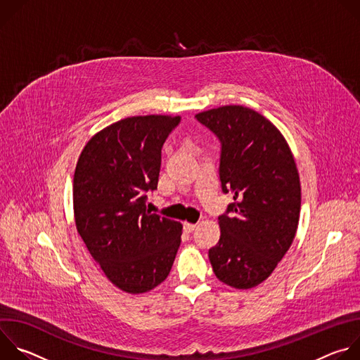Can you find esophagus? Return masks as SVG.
Instances as JSON below:
<instances>
[{"instance_id":"1","label":"esophagus","mask_w":360,"mask_h":360,"mask_svg":"<svg viewBox=\"0 0 360 360\" xmlns=\"http://www.w3.org/2000/svg\"><path fill=\"white\" fill-rule=\"evenodd\" d=\"M195 228H196V224H189V222H184V231H185L186 233H191L192 231H195Z\"/></svg>"}]
</instances>
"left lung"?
I'll use <instances>...</instances> for the list:
<instances>
[{
  "instance_id": "obj_1",
  "label": "left lung",
  "mask_w": 360,
  "mask_h": 360,
  "mask_svg": "<svg viewBox=\"0 0 360 360\" xmlns=\"http://www.w3.org/2000/svg\"><path fill=\"white\" fill-rule=\"evenodd\" d=\"M196 120L221 141L222 191L233 193L210 249L217 278L250 289L266 281L290 248L300 214V181L292 150L264 115L242 105L203 111Z\"/></svg>"
}]
</instances>
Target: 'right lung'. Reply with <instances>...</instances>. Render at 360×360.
I'll use <instances>...</instances> for the list:
<instances>
[{"instance_id":"obj_1","label":"right lung","mask_w":360,"mask_h":360,"mask_svg":"<svg viewBox=\"0 0 360 360\" xmlns=\"http://www.w3.org/2000/svg\"><path fill=\"white\" fill-rule=\"evenodd\" d=\"M181 117H129L96 132L74 174V218L102 272L127 293H145L171 272L182 224L150 214L161 149Z\"/></svg>"}]
</instances>
